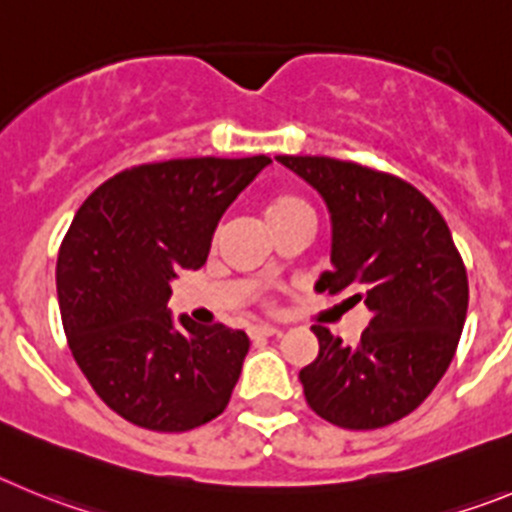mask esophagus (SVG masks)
I'll return each instance as SVG.
<instances>
[{
	"mask_svg": "<svg viewBox=\"0 0 512 512\" xmlns=\"http://www.w3.org/2000/svg\"><path fill=\"white\" fill-rule=\"evenodd\" d=\"M247 334H250L252 342H257V339H267V336H278L280 329H275V326L260 324V326H250V329H247Z\"/></svg>",
	"mask_w": 512,
	"mask_h": 512,
	"instance_id": "obj_1",
	"label": "esophagus"
}]
</instances>
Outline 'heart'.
<instances>
[{"mask_svg": "<svg viewBox=\"0 0 512 512\" xmlns=\"http://www.w3.org/2000/svg\"><path fill=\"white\" fill-rule=\"evenodd\" d=\"M296 214H308V206L301 199H296V196H273V199H267L265 206H262V216H265V222L270 229L288 222L290 216Z\"/></svg>", "mask_w": 512, "mask_h": 512, "instance_id": "1", "label": "heart"}]
</instances>
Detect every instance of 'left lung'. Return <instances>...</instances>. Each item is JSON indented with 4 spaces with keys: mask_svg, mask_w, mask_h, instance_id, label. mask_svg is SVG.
<instances>
[{
    "mask_svg": "<svg viewBox=\"0 0 512 512\" xmlns=\"http://www.w3.org/2000/svg\"><path fill=\"white\" fill-rule=\"evenodd\" d=\"M331 214V265L316 290L354 293L370 326L354 347L311 326L319 357L301 370L306 403L349 431L413 413L451 365L467 319V267L444 216L408 181L352 160L278 155Z\"/></svg>",
    "mask_w": 512,
    "mask_h": 512,
    "instance_id": "left-lung-1",
    "label": "left lung"
}]
</instances>
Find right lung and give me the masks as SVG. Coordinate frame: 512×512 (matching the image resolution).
Returning <instances> with one entry per match:
<instances>
[{"mask_svg": "<svg viewBox=\"0 0 512 512\" xmlns=\"http://www.w3.org/2000/svg\"><path fill=\"white\" fill-rule=\"evenodd\" d=\"M267 163L252 155L135 165L73 216L55 265L63 329L91 388L124 421L181 434L227 408L250 339L188 316L173 324L170 280L204 265L222 214Z\"/></svg>", "mask_w": 512, "mask_h": 512, "instance_id": "add662e5", "label": "right lung"}]
</instances>
